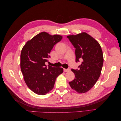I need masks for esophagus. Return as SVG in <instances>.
Listing matches in <instances>:
<instances>
[{"instance_id":"esophagus-1","label":"esophagus","mask_w":121,"mask_h":121,"mask_svg":"<svg viewBox=\"0 0 121 121\" xmlns=\"http://www.w3.org/2000/svg\"><path fill=\"white\" fill-rule=\"evenodd\" d=\"M70 70H71V69H69V68H68V69H64V71L65 72H68Z\"/></svg>"}]
</instances>
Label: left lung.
I'll return each instance as SVG.
<instances>
[{
  "mask_svg": "<svg viewBox=\"0 0 121 121\" xmlns=\"http://www.w3.org/2000/svg\"><path fill=\"white\" fill-rule=\"evenodd\" d=\"M67 38L76 48V62L82 61L78 69H72L75 77L69 84L78 93H85L92 88L100 77L104 63L101 46L86 33L68 36Z\"/></svg>",
  "mask_w": 121,
  "mask_h": 121,
  "instance_id": "1",
  "label": "left lung"
}]
</instances>
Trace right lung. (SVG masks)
Here are the masks:
<instances>
[{
    "label": "right lung",
    "instance_id": "right-lung-1",
    "mask_svg": "<svg viewBox=\"0 0 121 121\" xmlns=\"http://www.w3.org/2000/svg\"><path fill=\"white\" fill-rule=\"evenodd\" d=\"M62 36L50 35L43 32L38 34L23 47L21 54V69L29 88L38 95H45L52 90L56 78L63 72L62 68L45 64L50 57L51 50Z\"/></svg>",
    "mask_w": 121,
    "mask_h": 121
}]
</instances>
